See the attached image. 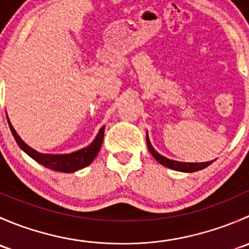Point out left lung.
I'll return each mask as SVG.
<instances>
[{"label": "left lung", "mask_w": 249, "mask_h": 249, "mask_svg": "<svg viewBox=\"0 0 249 249\" xmlns=\"http://www.w3.org/2000/svg\"><path fill=\"white\" fill-rule=\"evenodd\" d=\"M145 140H147V145H148V149L149 152L152 153L153 157L155 158L159 164L164 165V166L170 167V169L176 170V171H182V172H195V171H199V170L205 169L207 167L208 165L212 164V161H207V162H182V161H175V160H170L167 158L162 157L160 155L157 150L153 148V145L150 144V141L149 137H148V132L145 135Z\"/></svg>", "instance_id": "left-lung-1"}]
</instances>
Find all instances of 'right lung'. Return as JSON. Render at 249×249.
Masks as SVG:
<instances>
[{
    "mask_svg": "<svg viewBox=\"0 0 249 249\" xmlns=\"http://www.w3.org/2000/svg\"><path fill=\"white\" fill-rule=\"evenodd\" d=\"M7 120H8L9 129H11L18 145H19L29 157H31L34 160H36L38 164L43 165L47 169L54 170V171L70 173L78 171V170L80 169H84L85 166L91 164L92 160L96 158L97 153H99L100 148H101L102 141H104L105 126H102L101 129H100L99 134L95 137V140L92 141L88 147L83 148V149L77 150V152L71 153V154H42V153H38L35 149H32L31 147H29L24 141L20 139L19 135H18L16 130H14L13 125L9 122L8 117H7Z\"/></svg>",
    "mask_w": 249,
    "mask_h": 249,
    "instance_id": "obj_1",
    "label": "right lung"
}]
</instances>
